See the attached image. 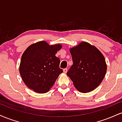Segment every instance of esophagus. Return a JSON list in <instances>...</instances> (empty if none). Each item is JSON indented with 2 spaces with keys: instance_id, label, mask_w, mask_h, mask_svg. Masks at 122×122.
<instances>
[{
  "instance_id": "1",
  "label": "esophagus",
  "mask_w": 122,
  "mask_h": 122,
  "mask_svg": "<svg viewBox=\"0 0 122 122\" xmlns=\"http://www.w3.org/2000/svg\"><path fill=\"white\" fill-rule=\"evenodd\" d=\"M63 71H64V73H66L67 71H68V69H67V68H65V69H63Z\"/></svg>"
}]
</instances>
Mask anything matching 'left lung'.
Wrapping results in <instances>:
<instances>
[{
  "label": "left lung",
  "instance_id": "obj_1",
  "mask_svg": "<svg viewBox=\"0 0 122 122\" xmlns=\"http://www.w3.org/2000/svg\"><path fill=\"white\" fill-rule=\"evenodd\" d=\"M73 65L67 75L80 92L86 93L100 85L107 71L105 58L102 53L89 43L81 42L70 49Z\"/></svg>",
  "mask_w": 122,
  "mask_h": 122
}]
</instances>
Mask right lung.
<instances>
[{
    "instance_id": "1",
    "label": "right lung",
    "mask_w": 122,
    "mask_h": 122,
    "mask_svg": "<svg viewBox=\"0 0 122 122\" xmlns=\"http://www.w3.org/2000/svg\"><path fill=\"white\" fill-rule=\"evenodd\" d=\"M61 45H49L40 41L31 45L21 57L19 72L23 82L35 92H48L63 70L60 68V60L56 56Z\"/></svg>"
}]
</instances>
